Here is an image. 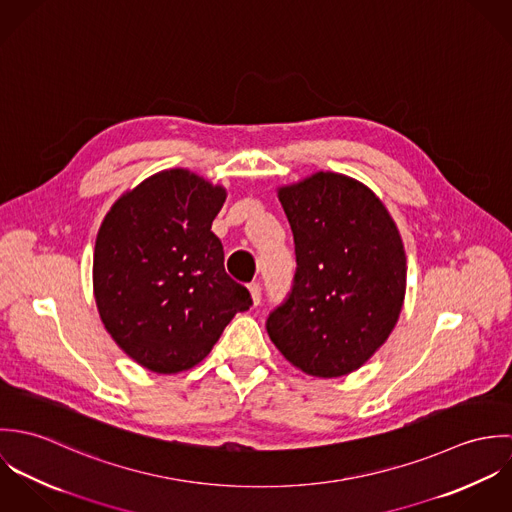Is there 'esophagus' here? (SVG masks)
Here are the masks:
<instances>
[{
	"label": "esophagus",
	"mask_w": 512,
	"mask_h": 512,
	"mask_svg": "<svg viewBox=\"0 0 512 512\" xmlns=\"http://www.w3.org/2000/svg\"><path fill=\"white\" fill-rule=\"evenodd\" d=\"M248 290H250V295H252L254 305H258V303H260V299H262V286H260L258 282H252V284L248 286Z\"/></svg>",
	"instance_id": "34e87169"
}]
</instances>
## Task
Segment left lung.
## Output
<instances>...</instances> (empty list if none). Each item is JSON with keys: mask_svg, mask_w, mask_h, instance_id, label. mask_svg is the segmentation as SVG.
Masks as SVG:
<instances>
[{"mask_svg": "<svg viewBox=\"0 0 512 512\" xmlns=\"http://www.w3.org/2000/svg\"><path fill=\"white\" fill-rule=\"evenodd\" d=\"M295 244L292 292L266 321L280 353L311 376L349 374L384 345L402 311L406 254L380 199L319 171L278 191Z\"/></svg>", "mask_w": 512, "mask_h": 512, "instance_id": "left-lung-1", "label": "left lung"}]
</instances>
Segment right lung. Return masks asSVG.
I'll list each match as a JSON object with an SVG mask.
<instances>
[{
	"label": "right lung",
	"mask_w": 512,
	"mask_h": 512,
	"mask_svg": "<svg viewBox=\"0 0 512 512\" xmlns=\"http://www.w3.org/2000/svg\"><path fill=\"white\" fill-rule=\"evenodd\" d=\"M226 191L187 169L151 175L102 222L92 282L100 319L138 365L175 374L199 365L250 292L224 272L211 224Z\"/></svg>",
	"instance_id": "obj_1"
}]
</instances>
